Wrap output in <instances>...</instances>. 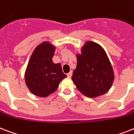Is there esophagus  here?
Returning a JSON list of instances; mask_svg holds the SVG:
<instances>
[{
    "label": "esophagus",
    "mask_w": 134,
    "mask_h": 134,
    "mask_svg": "<svg viewBox=\"0 0 134 134\" xmlns=\"http://www.w3.org/2000/svg\"><path fill=\"white\" fill-rule=\"evenodd\" d=\"M67 76H68V77H71V75H72V71H69V73H67Z\"/></svg>",
    "instance_id": "obj_1"
}]
</instances>
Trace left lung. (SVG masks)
<instances>
[{
    "label": "left lung",
    "instance_id": "1",
    "mask_svg": "<svg viewBox=\"0 0 134 134\" xmlns=\"http://www.w3.org/2000/svg\"><path fill=\"white\" fill-rule=\"evenodd\" d=\"M77 64L71 79L76 88L89 98L104 95L110 89L115 75L112 65L101 46L88 41L76 54Z\"/></svg>",
    "mask_w": 134,
    "mask_h": 134
}]
</instances>
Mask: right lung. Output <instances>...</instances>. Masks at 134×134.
Listing matches in <instances>:
<instances>
[{"instance_id": "right-lung-1", "label": "right lung", "mask_w": 134, "mask_h": 134, "mask_svg": "<svg viewBox=\"0 0 134 134\" xmlns=\"http://www.w3.org/2000/svg\"><path fill=\"white\" fill-rule=\"evenodd\" d=\"M55 46L44 41L36 47L26 67L24 79L31 93L36 96L48 97L58 89L60 82L67 77L61 64H55L53 57Z\"/></svg>"}]
</instances>
